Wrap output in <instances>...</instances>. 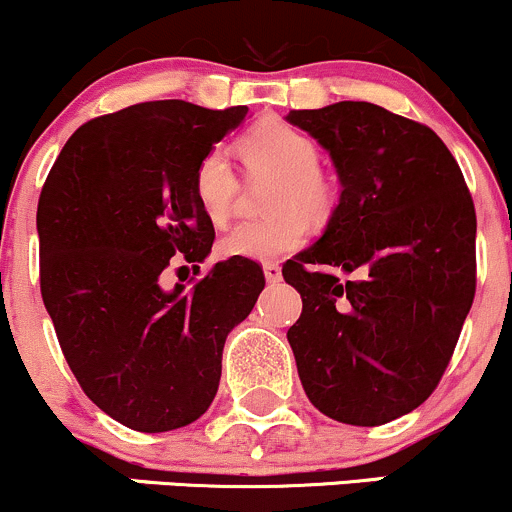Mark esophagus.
<instances>
[{
	"label": "esophagus",
	"mask_w": 512,
	"mask_h": 512,
	"mask_svg": "<svg viewBox=\"0 0 512 512\" xmlns=\"http://www.w3.org/2000/svg\"><path fill=\"white\" fill-rule=\"evenodd\" d=\"M263 276H266L268 283H278V280H280V266H278V263H273V261L263 263Z\"/></svg>",
	"instance_id": "obj_1"
}]
</instances>
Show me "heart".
<instances>
[{"instance_id":"1","label":"heart","mask_w":512,"mask_h":512,"mask_svg":"<svg viewBox=\"0 0 512 512\" xmlns=\"http://www.w3.org/2000/svg\"><path fill=\"white\" fill-rule=\"evenodd\" d=\"M241 161L249 178H273L268 190V217L239 222L219 239L224 258L266 261L298 249L307 222L324 224L337 210V183L322 170L315 139L295 126L266 119L251 126L239 141ZM192 192L212 224L232 217L241 192V178L224 148H212L197 161Z\"/></svg>"}]
</instances>
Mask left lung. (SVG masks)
<instances>
[{
  "instance_id": "left-lung-1",
  "label": "left lung",
  "mask_w": 512,
  "mask_h": 512,
  "mask_svg": "<svg viewBox=\"0 0 512 512\" xmlns=\"http://www.w3.org/2000/svg\"><path fill=\"white\" fill-rule=\"evenodd\" d=\"M285 119L329 151L342 183L324 234L283 266L302 298L288 329L298 376L332 420L386 425L430 398L459 342L476 293L474 200L430 126L371 102Z\"/></svg>"
}]
</instances>
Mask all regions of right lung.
<instances>
[{"mask_svg":"<svg viewBox=\"0 0 512 512\" xmlns=\"http://www.w3.org/2000/svg\"><path fill=\"white\" fill-rule=\"evenodd\" d=\"M246 112L131 104L82 124L43 183V305L87 398L136 432L178 430L205 415L227 334L266 285L249 258L214 263L192 288L163 285L175 254L188 263L210 256L214 227L192 173Z\"/></svg>","mask_w":512,"mask_h":512,"instance_id":"1","label":"right lung"}]
</instances>
